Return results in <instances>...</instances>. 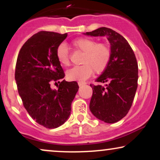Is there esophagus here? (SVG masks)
<instances>
[{
	"instance_id": "esophagus-1",
	"label": "esophagus",
	"mask_w": 160,
	"mask_h": 160,
	"mask_svg": "<svg viewBox=\"0 0 160 160\" xmlns=\"http://www.w3.org/2000/svg\"><path fill=\"white\" fill-rule=\"evenodd\" d=\"M84 84H86L85 82H78V85L80 86L84 85Z\"/></svg>"
}]
</instances>
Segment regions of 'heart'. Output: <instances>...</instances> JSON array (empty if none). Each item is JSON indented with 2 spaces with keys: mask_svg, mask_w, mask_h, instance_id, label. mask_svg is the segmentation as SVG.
Returning <instances> with one entry per match:
<instances>
[{
  "mask_svg": "<svg viewBox=\"0 0 160 160\" xmlns=\"http://www.w3.org/2000/svg\"><path fill=\"white\" fill-rule=\"evenodd\" d=\"M72 46L76 50L83 53L80 63L82 65L74 67L66 73L70 80L82 81L95 74H102L109 65L111 58V50L107 43H97L95 39L89 38H79L72 41ZM58 62L62 66L68 67L71 64L69 50L65 43L58 46L56 50Z\"/></svg>",
  "mask_w": 160,
  "mask_h": 160,
  "instance_id": "heart-1",
  "label": "heart"
}]
</instances>
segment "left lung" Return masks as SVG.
Returning a JSON list of instances; mask_svg holds the SVG:
<instances>
[{
    "label": "left lung",
    "instance_id": "obj_1",
    "mask_svg": "<svg viewBox=\"0 0 160 160\" xmlns=\"http://www.w3.org/2000/svg\"><path fill=\"white\" fill-rule=\"evenodd\" d=\"M86 35L106 36L111 43L109 65L95 82H105L106 87L90 84L92 88L89 109L99 120L113 123L128 113L138 87V67L136 57L128 41L108 28H99Z\"/></svg>",
    "mask_w": 160,
    "mask_h": 160
}]
</instances>
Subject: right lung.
<instances>
[{"label": "right lung", "instance_id": "add662e5", "mask_svg": "<svg viewBox=\"0 0 160 160\" xmlns=\"http://www.w3.org/2000/svg\"><path fill=\"white\" fill-rule=\"evenodd\" d=\"M67 36V33H37L24 43L16 61L15 80L24 107L47 128L58 127L68 120L79 89L76 81H59L65 74L56 50ZM53 82L60 83L57 90L50 88Z\"/></svg>", "mask_w": 160, "mask_h": 160}]
</instances>
